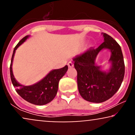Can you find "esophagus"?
Wrapping results in <instances>:
<instances>
[{
    "mask_svg": "<svg viewBox=\"0 0 135 135\" xmlns=\"http://www.w3.org/2000/svg\"><path fill=\"white\" fill-rule=\"evenodd\" d=\"M68 65L69 66V68H73V66H74V64H73L72 62H69L68 63Z\"/></svg>",
    "mask_w": 135,
    "mask_h": 135,
    "instance_id": "esophagus-1",
    "label": "esophagus"
}]
</instances>
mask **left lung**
Returning <instances> with one entry per match:
<instances>
[{
	"mask_svg": "<svg viewBox=\"0 0 135 135\" xmlns=\"http://www.w3.org/2000/svg\"><path fill=\"white\" fill-rule=\"evenodd\" d=\"M104 42L96 49H89L73 58L78 73L77 81L79 94L83 99L99 103L111 98L121 85L124 75V63L120 46L113 38L101 33ZM103 49L111 52L110 68L102 70L95 63L99 53Z\"/></svg>",
	"mask_w": 135,
	"mask_h": 135,
	"instance_id": "left-lung-1",
	"label": "left lung"
}]
</instances>
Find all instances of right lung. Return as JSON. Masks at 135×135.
<instances>
[{
  "label": "right lung",
  "mask_w": 135,
  "mask_h": 135,
  "mask_svg": "<svg viewBox=\"0 0 135 135\" xmlns=\"http://www.w3.org/2000/svg\"><path fill=\"white\" fill-rule=\"evenodd\" d=\"M30 36L28 35L22 39L14 48L10 66L11 79L17 93L23 99L36 105H44L51 102L55 98L58 90L59 80L67 72L68 66L66 65L61 69H52L43 79L32 85L24 86L20 84L13 74V59L17 49Z\"/></svg>",
  "instance_id": "right-lung-1"
}]
</instances>
